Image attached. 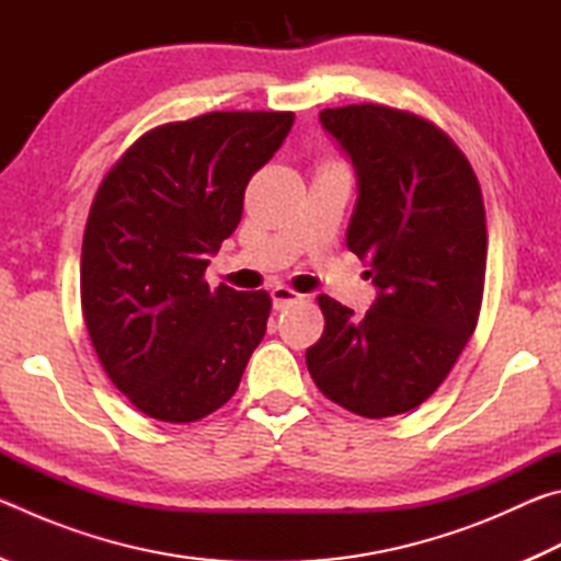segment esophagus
<instances>
[{"mask_svg": "<svg viewBox=\"0 0 561 561\" xmlns=\"http://www.w3.org/2000/svg\"><path fill=\"white\" fill-rule=\"evenodd\" d=\"M301 299V294L299 291H294V289H289V287H274L272 289V304H274V309H287L289 304H297Z\"/></svg>", "mask_w": 561, "mask_h": 561, "instance_id": "1", "label": "esophagus"}]
</instances>
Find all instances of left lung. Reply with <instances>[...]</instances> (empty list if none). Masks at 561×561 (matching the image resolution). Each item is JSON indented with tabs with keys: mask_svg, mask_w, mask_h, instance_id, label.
I'll list each match as a JSON object with an SVG mask.
<instances>
[{
	"mask_svg": "<svg viewBox=\"0 0 561 561\" xmlns=\"http://www.w3.org/2000/svg\"><path fill=\"white\" fill-rule=\"evenodd\" d=\"M319 121L356 168L346 244L368 262L378 297L356 319L319 294L324 334L307 348L309 374L351 413H408L438 391L478 327L488 262L480 183L462 150L411 111L360 103L324 108Z\"/></svg>",
	"mask_w": 561,
	"mask_h": 561,
	"instance_id": "8db88e82",
	"label": "left lung"
}]
</instances>
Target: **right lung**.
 I'll use <instances>...</instances> for the list:
<instances>
[{
    "label": "right lung",
    "instance_id": "obj_1",
    "mask_svg": "<svg viewBox=\"0 0 561 561\" xmlns=\"http://www.w3.org/2000/svg\"><path fill=\"white\" fill-rule=\"evenodd\" d=\"M291 123V111L165 123L99 185L81 247L83 319L113 386L156 421L193 423L230 401L267 331V291L210 289L205 270Z\"/></svg>",
    "mask_w": 561,
    "mask_h": 561
}]
</instances>
